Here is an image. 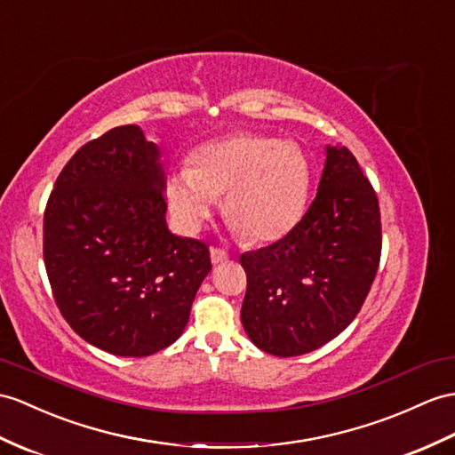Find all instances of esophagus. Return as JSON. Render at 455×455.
Here are the masks:
<instances>
[{
  "mask_svg": "<svg viewBox=\"0 0 455 455\" xmlns=\"http://www.w3.org/2000/svg\"><path fill=\"white\" fill-rule=\"evenodd\" d=\"M210 260H212V264H224V262L229 260V252L224 251V249L212 247V249H210Z\"/></svg>",
  "mask_w": 455,
  "mask_h": 455,
  "instance_id": "34e87169",
  "label": "esophagus"
}]
</instances>
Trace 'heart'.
<instances>
[{
  "label": "heart",
  "mask_w": 455,
  "mask_h": 455,
  "mask_svg": "<svg viewBox=\"0 0 455 455\" xmlns=\"http://www.w3.org/2000/svg\"><path fill=\"white\" fill-rule=\"evenodd\" d=\"M311 185V162L297 142L237 132L201 144L191 168L170 175L168 201L180 224L198 231L226 195L229 224L251 243H272L303 218Z\"/></svg>",
  "instance_id": "heart-1"
}]
</instances>
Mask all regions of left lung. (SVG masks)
<instances>
[{
    "label": "left lung",
    "instance_id": "1",
    "mask_svg": "<svg viewBox=\"0 0 455 455\" xmlns=\"http://www.w3.org/2000/svg\"><path fill=\"white\" fill-rule=\"evenodd\" d=\"M379 198L346 147H326L316 198L272 245L241 254V323L259 349L295 357L323 347L357 316L379 270Z\"/></svg>",
    "mask_w": 455,
    "mask_h": 455
}]
</instances>
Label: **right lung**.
<instances>
[{"label":"right lung","mask_w":455,"mask_h":455,"mask_svg":"<svg viewBox=\"0 0 455 455\" xmlns=\"http://www.w3.org/2000/svg\"><path fill=\"white\" fill-rule=\"evenodd\" d=\"M158 144L139 125L86 142L44 212V264L63 318L84 341L147 357L183 334L212 270L206 243L165 224Z\"/></svg>","instance_id":"right-lung-1"}]
</instances>
